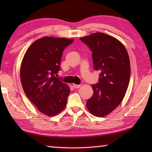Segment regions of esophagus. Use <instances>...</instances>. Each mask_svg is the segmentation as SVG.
I'll return each instance as SVG.
<instances>
[{"label":"esophagus","instance_id":"1","mask_svg":"<svg viewBox=\"0 0 152 152\" xmlns=\"http://www.w3.org/2000/svg\"><path fill=\"white\" fill-rule=\"evenodd\" d=\"M73 87H74V88H80V85H79V84H73Z\"/></svg>","mask_w":152,"mask_h":152}]
</instances>
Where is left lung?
I'll list each match as a JSON object with an SVG mask.
<instances>
[{"instance_id": "8db88e82", "label": "left lung", "mask_w": 152, "mask_h": 152, "mask_svg": "<svg viewBox=\"0 0 152 152\" xmlns=\"http://www.w3.org/2000/svg\"><path fill=\"white\" fill-rule=\"evenodd\" d=\"M80 40L92 51L94 70L101 72L99 82L92 85L93 95L86 107L94 116L104 117L119 106L127 90L131 74L127 51L119 40L103 33Z\"/></svg>"}]
</instances>
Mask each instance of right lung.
<instances>
[{"instance_id": "add662e5", "label": "right lung", "mask_w": 152, "mask_h": 152, "mask_svg": "<svg viewBox=\"0 0 152 152\" xmlns=\"http://www.w3.org/2000/svg\"><path fill=\"white\" fill-rule=\"evenodd\" d=\"M74 39L43 37L25 52L20 68L25 94L39 112L56 116L65 109L70 89L55 75L60 70L62 53Z\"/></svg>"}]
</instances>
